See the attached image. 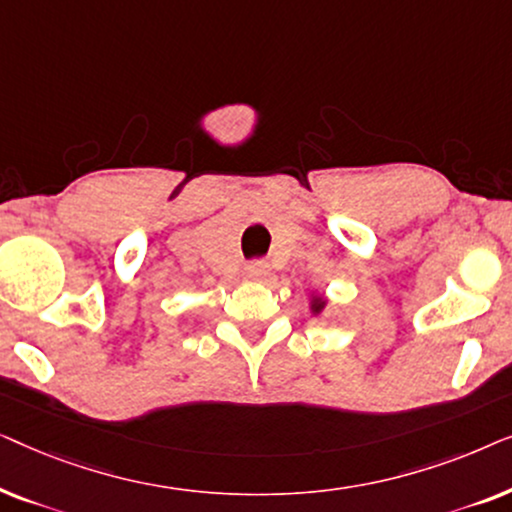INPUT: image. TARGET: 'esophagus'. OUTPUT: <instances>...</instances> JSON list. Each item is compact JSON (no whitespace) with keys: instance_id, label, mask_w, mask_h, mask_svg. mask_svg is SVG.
Here are the masks:
<instances>
[{"instance_id":"esophagus-1","label":"esophagus","mask_w":512,"mask_h":512,"mask_svg":"<svg viewBox=\"0 0 512 512\" xmlns=\"http://www.w3.org/2000/svg\"><path fill=\"white\" fill-rule=\"evenodd\" d=\"M268 272H270V265L265 261H254L244 268V275H247V279H263V277H268Z\"/></svg>"}]
</instances>
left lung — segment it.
Returning a JSON list of instances; mask_svg holds the SVG:
<instances>
[{"label": "left lung", "mask_w": 512, "mask_h": 512, "mask_svg": "<svg viewBox=\"0 0 512 512\" xmlns=\"http://www.w3.org/2000/svg\"><path fill=\"white\" fill-rule=\"evenodd\" d=\"M326 303L328 300L321 296V293H317V291L310 293V312L314 314V317H319V314L326 310Z\"/></svg>", "instance_id": "8db88e82"}]
</instances>
